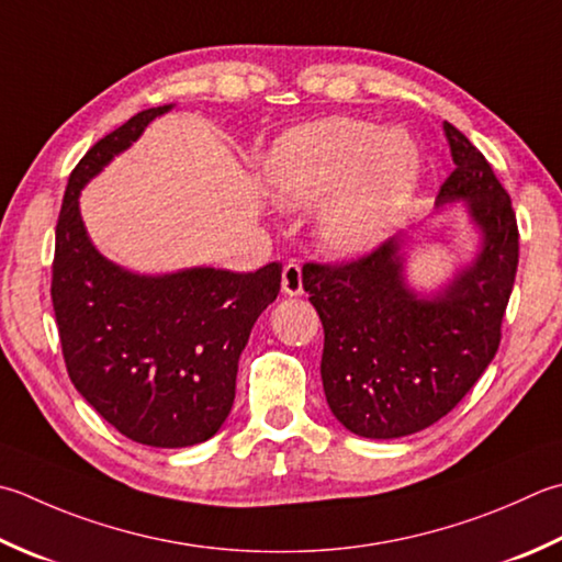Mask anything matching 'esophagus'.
Instances as JSON below:
<instances>
[{
  "label": "esophagus",
  "mask_w": 562,
  "mask_h": 562,
  "mask_svg": "<svg viewBox=\"0 0 562 562\" xmlns=\"http://www.w3.org/2000/svg\"><path fill=\"white\" fill-rule=\"evenodd\" d=\"M282 292L290 294V296H296L302 294L304 288H302V268L296 266V262H288L282 270Z\"/></svg>",
  "instance_id": "obj_1"
}]
</instances>
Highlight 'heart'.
<instances>
[{
  "label": "heart",
  "mask_w": 562,
  "mask_h": 562,
  "mask_svg": "<svg viewBox=\"0 0 562 562\" xmlns=\"http://www.w3.org/2000/svg\"><path fill=\"white\" fill-rule=\"evenodd\" d=\"M282 204L318 212V236L338 256L375 248L400 222L422 172L419 148L404 131L366 119H324L292 128L262 162Z\"/></svg>",
  "instance_id": "heart-1"
}]
</instances>
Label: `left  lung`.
Returning <instances> with one entry per match:
<instances>
[{
	"mask_svg": "<svg viewBox=\"0 0 562 562\" xmlns=\"http://www.w3.org/2000/svg\"><path fill=\"white\" fill-rule=\"evenodd\" d=\"M443 131L456 170L436 206L465 202L480 228L470 266L431 296L416 294L404 278V238L394 236L358 260L302 270L324 324L326 402L362 438H402L443 419L499 348L519 266L516 214L485 156L448 121Z\"/></svg>",
	"mask_w": 562,
	"mask_h": 562,
	"instance_id": "8db88e82",
	"label": "left lung"
}]
</instances>
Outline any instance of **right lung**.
<instances>
[{
	"instance_id": "right-lung-1",
	"label": "right lung",
	"mask_w": 562,
	"mask_h": 562,
	"mask_svg": "<svg viewBox=\"0 0 562 562\" xmlns=\"http://www.w3.org/2000/svg\"><path fill=\"white\" fill-rule=\"evenodd\" d=\"M172 104L131 116L70 172L55 226L53 312L75 390L119 434L153 448L212 438L234 406L238 358L280 292L282 266L256 272L124 270L99 252L80 192Z\"/></svg>"
}]
</instances>
